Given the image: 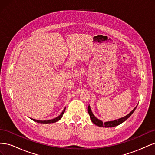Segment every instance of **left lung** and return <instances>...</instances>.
<instances>
[{"mask_svg": "<svg viewBox=\"0 0 155 155\" xmlns=\"http://www.w3.org/2000/svg\"><path fill=\"white\" fill-rule=\"evenodd\" d=\"M137 107H136L134 109L130 112V113H129L127 115H126L125 116L123 117V118H121L120 119L116 120H114V121H107V122H105V123H103L102 121L100 120L99 119H97L96 116H94V115L93 114L91 110L90 105H88V112L89 115H90V118H91V121H92L93 124H94L95 125L99 126V127H116V126L118 125H120L121 124H122L123 122H124V121L127 119H128L129 117L131 115H132V114L133 113L134 111L135 110Z\"/></svg>", "mask_w": 155, "mask_h": 155, "instance_id": "1", "label": "left lung"}]
</instances>
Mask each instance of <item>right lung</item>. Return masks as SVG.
<instances>
[{"label": "right lung", "mask_w": 155, "mask_h": 155, "mask_svg": "<svg viewBox=\"0 0 155 155\" xmlns=\"http://www.w3.org/2000/svg\"><path fill=\"white\" fill-rule=\"evenodd\" d=\"M65 109H66V107L64 108V110H63V112H61V114L60 115H59V116H58L57 118H55L54 119H52V120H35V119H32L31 118L32 120H34V121H35V122H37V123H40V124H51V123H55L56 122V121H59L61 118H62L63 117V115L64 114V112L65 111Z\"/></svg>", "instance_id": "right-lung-1"}]
</instances>
